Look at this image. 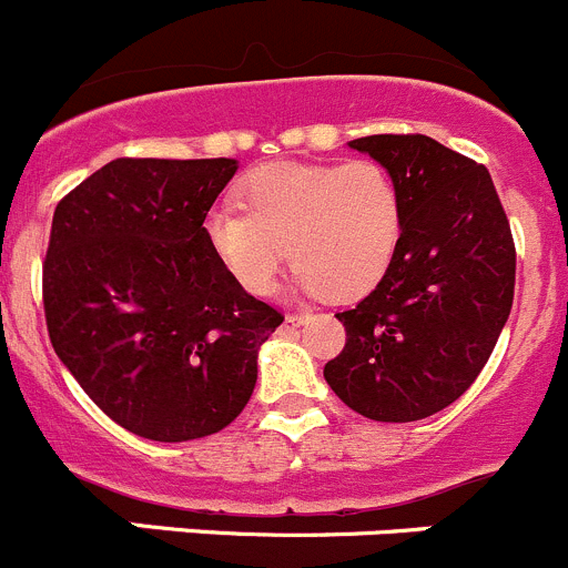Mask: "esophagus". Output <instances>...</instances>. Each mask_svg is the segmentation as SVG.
I'll list each match as a JSON object with an SVG mask.
<instances>
[{"instance_id": "34e87169", "label": "esophagus", "mask_w": 568, "mask_h": 568, "mask_svg": "<svg viewBox=\"0 0 568 568\" xmlns=\"http://www.w3.org/2000/svg\"><path fill=\"white\" fill-rule=\"evenodd\" d=\"M301 323H304V315H287V317H284V323H281V332H284V334L295 332Z\"/></svg>"}]
</instances>
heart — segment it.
I'll use <instances>...</instances> for the list:
<instances>
[{"instance_id": "1", "label": "heart", "mask_w": 568, "mask_h": 568, "mask_svg": "<svg viewBox=\"0 0 568 568\" xmlns=\"http://www.w3.org/2000/svg\"><path fill=\"white\" fill-rule=\"evenodd\" d=\"M402 234L396 178L371 159L258 166L242 181L240 206L223 203L203 220L209 251L253 295L275 287L290 253L304 293L359 298L385 278Z\"/></svg>"}]
</instances>
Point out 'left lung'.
I'll return each mask as SVG.
<instances>
[{"label": "left lung", "mask_w": 568, "mask_h": 568, "mask_svg": "<svg viewBox=\"0 0 568 568\" xmlns=\"http://www.w3.org/2000/svg\"><path fill=\"white\" fill-rule=\"evenodd\" d=\"M396 178L404 234L385 278L337 312L328 387L371 420L429 418L463 396L505 328L516 245L490 172L420 133L354 139Z\"/></svg>", "instance_id": "obj_1"}]
</instances>
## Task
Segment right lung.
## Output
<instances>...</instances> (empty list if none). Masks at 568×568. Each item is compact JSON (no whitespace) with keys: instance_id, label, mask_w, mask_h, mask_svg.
Wrapping results in <instances>:
<instances>
[{"instance_id":"obj_1","label":"right lung","mask_w":568,"mask_h":568,"mask_svg":"<svg viewBox=\"0 0 568 568\" xmlns=\"http://www.w3.org/2000/svg\"><path fill=\"white\" fill-rule=\"evenodd\" d=\"M234 159H116L55 206L44 258L52 348L91 402L148 440L229 426L281 326L214 258L203 220Z\"/></svg>"}]
</instances>
